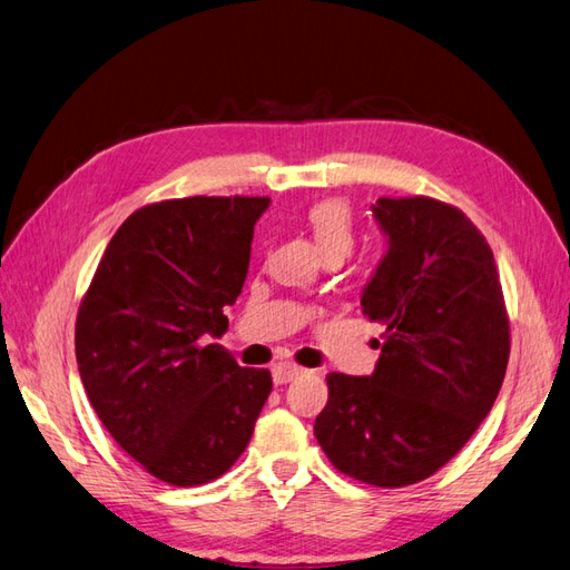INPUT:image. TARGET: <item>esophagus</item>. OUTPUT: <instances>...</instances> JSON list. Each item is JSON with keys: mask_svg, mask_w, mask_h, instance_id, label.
I'll list each match as a JSON object with an SVG mask.
<instances>
[{"mask_svg": "<svg viewBox=\"0 0 570 570\" xmlns=\"http://www.w3.org/2000/svg\"><path fill=\"white\" fill-rule=\"evenodd\" d=\"M303 373V368H298L296 363H276V366L272 368V381L274 385H286L294 381V377H298Z\"/></svg>", "mask_w": 570, "mask_h": 570, "instance_id": "34e87169", "label": "esophagus"}]
</instances>
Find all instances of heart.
Returning <instances> with one entry per match:
<instances>
[{"mask_svg":"<svg viewBox=\"0 0 570 570\" xmlns=\"http://www.w3.org/2000/svg\"><path fill=\"white\" fill-rule=\"evenodd\" d=\"M305 222L313 233L320 250L325 257L337 255L346 257L354 247V222L352 209L342 199H323L315 202L305 214Z\"/></svg>","mask_w":570,"mask_h":570,"instance_id":"b5f03b06","label":"heart"}]
</instances>
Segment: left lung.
Wrapping results in <instances>:
<instances>
[{
  "mask_svg": "<svg viewBox=\"0 0 570 570\" xmlns=\"http://www.w3.org/2000/svg\"><path fill=\"white\" fill-rule=\"evenodd\" d=\"M387 250L361 311L385 327L371 375L330 373L315 438L340 472L397 489L455 458L499 397L510 354L489 243L431 197L373 204Z\"/></svg>",
  "mask_w": 570,
  "mask_h": 570,
  "instance_id": "obj_1",
  "label": "left lung"
}]
</instances>
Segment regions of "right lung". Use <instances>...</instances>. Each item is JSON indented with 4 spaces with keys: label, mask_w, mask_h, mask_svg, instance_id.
<instances>
[{
    "label": "right lung",
    "mask_w": 570,
    "mask_h": 570,
    "mask_svg": "<svg viewBox=\"0 0 570 570\" xmlns=\"http://www.w3.org/2000/svg\"><path fill=\"white\" fill-rule=\"evenodd\" d=\"M269 197L149 204L118 228L77 315V363L89 402L118 445L173 487L230 470L272 392L265 368L224 346L257 218Z\"/></svg>",
    "instance_id": "add662e5"
}]
</instances>
